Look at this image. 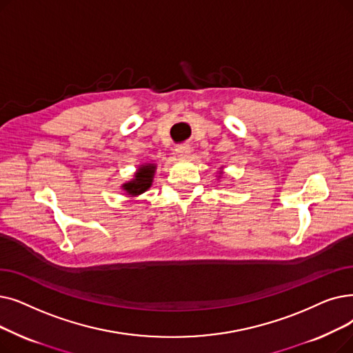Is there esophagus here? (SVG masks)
<instances>
[{
    "instance_id": "1",
    "label": "esophagus",
    "mask_w": 353,
    "mask_h": 353,
    "mask_svg": "<svg viewBox=\"0 0 353 353\" xmlns=\"http://www.w3.org/2000/svg\"><path fill=\"white\" fill-rule=\"evenodd\" d=\"M174 151H176V156H177L179 159H188V157L190 156L192 148H190V145H188V144H183V145H177Z\"/></svg>"
}]
</instances>
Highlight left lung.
<instances>
[{"label": "left lung", "mask_w": 353, "mask_h": 353, "mask_svg": "<svg viewBox=\"0 0 353 353\" xmlns=\"http://www.w3.org/2000/svg\"><path fill=\"white\" fill-rule=\"evenodd\" d=\"M218 174H219V176H218V180H219V179H221L222 176H223V165H222V167L219 168V172H218Z\"/></svg>", "instance_id": "left-lung-1"}]
</instances>
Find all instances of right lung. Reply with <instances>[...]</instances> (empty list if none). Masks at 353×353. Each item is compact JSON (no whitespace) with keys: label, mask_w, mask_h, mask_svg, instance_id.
<instances>
[{"label":"right lung","mask_w":353,"mask_h":353,"mask_svg":"<svg viewBox=\"0 0 353 353\" xmlns=\"http://www.w3.org/2000/svg\"><path fill=\"white\" fill-rule=\"evenodd\" d=\"M156 170H157L156 163L140 164L139 168H137V172L134 173V177L125 183H122L121 189L124 190L125 194H128V197H137L143 194L151 188Z\"/></svg>","instance_id":"1"}]
</instances>
